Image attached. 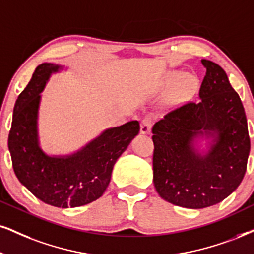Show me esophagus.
Here are the masks:
<instances>
[{
	"label": "esophagus",
	"mask_w": 254,
	"mask_h": 254,
	"mask_svg": "<svg viewBox=\"0 0 254 254\" xmlns=\"http://www.w3.org/2000/svg\"><path fill=\"white\" fill-rule=\"evenodd\" d=\"M152 128V119L151 118H145L141 120V127H140V130H141L142 134H148L151 132Z\"/></svg>",
	"instance_id": "1"
}]
</instances>
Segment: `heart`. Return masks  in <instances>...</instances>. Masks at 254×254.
Returning <instances> with one entry per match:
<instances>
[{"mask_svg":"<svg viewBox=\"0 0 254 254\" xmlns=\"http://www.w3.org/2000/svg\"><path fill=\"white\" fill-rule=\"evenodd\" d=\"M179 80H180V76L178 74L170 75V79H168L170 83H175ZM190 79H189V77H184V79H181L180 84H179V95H183V94L190 88Z\"/></svg>","mask_w":254,"mask_h":254,"instance_id":"obj_1","label":"heart"}]
</instances>
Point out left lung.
Masks as SVG:
<instances>
[{
  "instance_id": "1",
  "label": "left lung",
  "mask_w": 254,
  "mask_h": 254,
  "mask_svg": "<svg viewBox=\"0 0 254 254\" xmlns=\"http://www.w3.org/2000/svg\"><path fill=\"white\" fill-rule=\"evenodd\" d=\"M206 68L199 100L165 115L152 128L153 181L166 201L186 208H205L223 201L242 183L249 159L245 109L220 65ZM215 136L206 156L195 152L198 136Z\"/></svg>"
}]
</instances>
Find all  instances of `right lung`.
I'll return each instance as SVG.
<instances>
[{"instance_id": "obj_1", "label": "right lung", "mask_w": 254, "mask_h": 254, "mask_svg": "<svg viewBox=\"0 0 254 254\" xmlns=\"http://www.w3.org/2000/svg\"><path fill=\"white\" fill-rule=\"evenodd\" d=\"M42 64L15 102L8 147L20 183L41 201L55 207H77L99 199L109 185L112 171L130 140L137 135L136 120L109 128L75 154L49 156L37 139L40 93L49 75L60 69Z\"/></svg>"}]
</instances>
